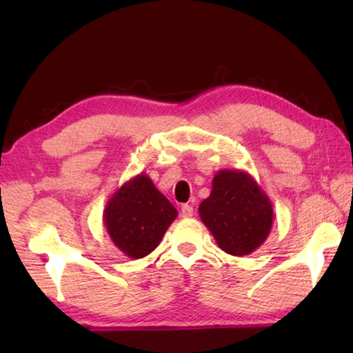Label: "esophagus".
Returning <instances> with one entry per match:
<instances>
[{
	"mask_svg": "<svg viewBox=\"0 0 353 353\" xmlns=\"http://www.w3.org/2000/svg\"><path fill=\"white\" fill-rule=\"evenodd\" d=\"M181 213H182L183 218H191V216H193L194 210H193V207H191V205L183 204V205L181 207Z\"/></svg>",
	"mask_w": 353,
	"mask_h": 353,
	"instance_id": "obj_1",
	"label": "esophagus"
}]
</instances>
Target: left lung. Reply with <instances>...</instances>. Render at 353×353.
<instances>
[{"mask_svg": "<svg viewBox=\"0 0 353 353\" xmlns=\"http://www.w3.org/2000/svg\"><path fill=\"white\" fill-rule=\"evenodd\" d=\"M199 216L224 252H255L272 229L274 210L255 179L241 170H219L212 191L201 202Z\"/></svg>", "mask_w": 353, "mask_h": 353, "instance_id": "8db88e82", "label": "left lung"}]
</instances>
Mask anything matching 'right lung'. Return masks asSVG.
I'll return each instance as SVG.
<instances>
[{"mask_svg":"<svg viewBox=\"0 0 353 353\" xmlns=\"http://www.w3.org/2000/svg\"><path fill=\"white\" fill-rule=\"evenodd\" d=\"M176 218L174 205L145 172L124 182L107 201L103 213L112 243L134 260L151 254Z\"/></svg>","mask_w":353,"mask_h":353,"instance_id":"obj_1","label":"right lung"}]
</instances>
